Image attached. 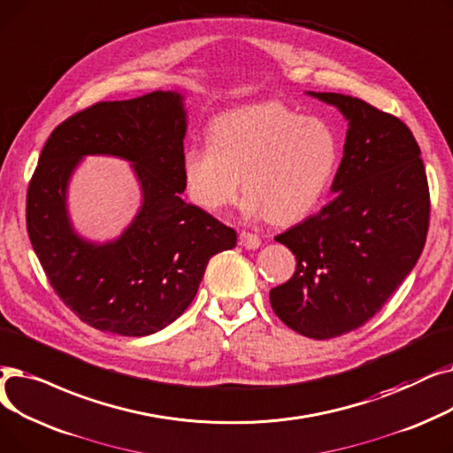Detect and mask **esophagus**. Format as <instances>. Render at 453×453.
Here are the masks:
<instances>
[{"instance_id": "obj_1", "label": "esophagus", "mask_w": 453, "mask_h": 453, "mask_svg": "<svg viewBox=\"0 0 453 453\" xmlns=\"http://www.w3.org/2000/svg\"><path fill=\"white\" fill-rule=\"evenodd\" d=\"M240 245L249 249V250H254V249H257V247L262 245V242H260V238H257L256 234L243 230V232H240Z\"/></svg>"}]
</instances>
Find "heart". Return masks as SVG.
Wrapping results in <instances>:
<instances>
[{
  "label": "heart",
  "instance_id": "1",
  "mask_svg": "<svg viewBox=\"0 0 453 453\" xmlns=\"http://www.w3.org/2000/svg\"><path fill=\"white\" fill-rule=\"evenodd\" d=\"M339 157L330 123L282 103H260L215 119L210 143L186 149L182 171L188 196L197 206L226 208L243 179V211L286 225L306 218L325 197Z\"/></svg>",
  "mask_w": 453,
  "mask_h": 453
}]
</instances>
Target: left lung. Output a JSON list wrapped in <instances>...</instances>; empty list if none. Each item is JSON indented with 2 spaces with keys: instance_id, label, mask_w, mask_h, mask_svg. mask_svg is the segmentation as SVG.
Listing matches in <instances>:
<instances>
[{
  "instance_id": "obj_1",
  "label": "left lung",
  "mask_w": 453,
  "mask_h": 453,
  "mask_svg": "<svg viewBox=\"0 0 453 453\" xmlns=\"http://www.w3.org/2000/svg\"><path fill=\"white\" fill-rule=\"evenodd\" d=\"M349 119L344 155L319 213L276 235L296 260L269 293L273 311L300 335L332 339L374 317L411 273L429 226L420 147L407 125L367 101L310 92Z\"/></svg>"
}]
</instances>
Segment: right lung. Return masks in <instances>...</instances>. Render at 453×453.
Returning <instances> with one entry per match:
<instances>
[{
  "label": "right lung",
  "mask_w": 453,
  "mask_h": 453,
  "mask_svg": "<svg viewBox=\"0 0 453 453\" xmlns=\"http://www.w3.org/2000/svg\"><path fill=\"white\" fill-rule=\"evenodd\" d=\"M184 134L182 97L153 92L75 112L42 149L27 234L51 288L86 325L128 337L165 328L197 295L210 257L235 247L234 228L180 199ZM84 154L131 159L142 184L141 213L114 244L82 242L67 221L65 186Z\"/></svg>",
  "instance_id": "obj_1"
}]
</instances>
